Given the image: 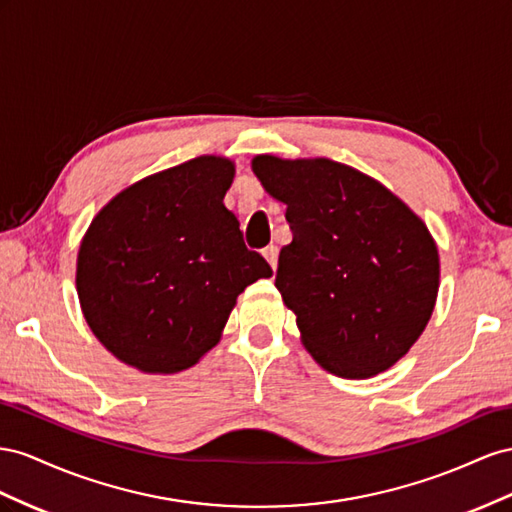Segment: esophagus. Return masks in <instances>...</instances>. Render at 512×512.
Wrapping results in <instances>:
<instances>
[{
    "label": "esophagus",
    "instance_id": "34e87169",
    "mask_svg": "<svg viewBox=\"0 0 512 512\" xmlns=\"http://www.w3.org/2000/svg\"><path fill=\"white\" fill-rule=\"evenodd\" d=\"M264 257H266V261L270 264V268L276 270V264H279V248H276L274 244L266 246L264 248Z\"/></svg>",
    "mask_w": 512,
    "mask_h": 512
}]
</instances>
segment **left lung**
I'll use <instances>...</instances> for the list:
<instances>
[{
  "label": "left lung",
  "mask_w": 512,
  "mask_h": 512,
  "mask_svg": "<svg viewBox=\"0 0 512 512\" xmlns=\"http://www.w3.org/2000/svg\"><path fill=\"white\" fill-rule=\"evenodd\" d=\"M253 173L287 206L294 240L276 289L319 367L367 379L399 362L427 328L440 255L425 221L371 175L330 158L259 154Z\"/></svg>",
  "instance_id": "8db88e82"
}]
</instances>
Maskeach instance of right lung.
Returning <instances> with one entry per match:
<instances>
[{
	"mask_svg": "<svg viewBox=\"0 0 512 512\" xmlns=\"http://www.w3.org/2000/svg\"><path fill=\"white\" fill-rule=\"evenodd\" d=\"M236 165L197 156L124 188L87 227L77 294L94 337L152 375L191 369L221 341L242 291L272 268L225 208Z\"/></svg>",
	"mask_w": 512,
	"mask_h": 512,
	"instance_id": "add662e5",
	"label": "right lung"
}]
</instances>
